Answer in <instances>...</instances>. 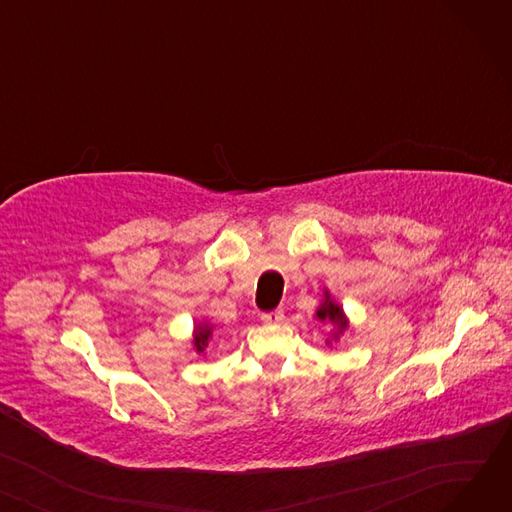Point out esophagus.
<instances>
[{"mask_svg": "<svg viewBox=\"0 0 512 512\" xmlns=\"http://www.w3.org/2000/svg\"><path fill=\"white\" fill-rule=\"evenodd\" d=\"M261 321H263V324H282V321H284V311L282 309L265 311V313H261Z\"/></svg>", "mask_w": 512, "mask_h": 512, "instance_id": "1", "label": "esophagus"}]
</instances>
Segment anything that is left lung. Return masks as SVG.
<instances>
[{"label": "left lung", "mask_w": 512, "mask_h": 512, "mask_svg": "<svg viewBox=\"0 0 512 512\" xmlns=\"http://www.w3.org/2000/svg\"><path fill=\"white\" fill-rule=\"evenodd\" d=\"M317 317L324 321V319H328V321H334V324L338 326V330L342 332V328H346V324H344V317H342V309L338 307V305H334V303H330V301H326L324 305L319 307V311H317Z\"/></svg>", "instance_id": "8db88e82"}]
</instances>
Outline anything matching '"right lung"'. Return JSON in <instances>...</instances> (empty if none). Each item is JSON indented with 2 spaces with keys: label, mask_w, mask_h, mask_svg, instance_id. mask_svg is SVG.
Here are the masks:
<instances>
[{
  "label": "right lung",
  "mask_w": 512,
  "mask_h": 512,
  "mask_svg": "<svg viewBox=\"0 0 512 512\" xmlns=\"http://www.w3.org/2000/svg\"><path fill=\"white\" fill-rule=\"evenodd\" d=\"M209 328H199L197 330V336H195V344H197V351H203V346H205V342H207V338H209Z\"/></svg>",
  "instance_id": "1"
}]
</instances>
